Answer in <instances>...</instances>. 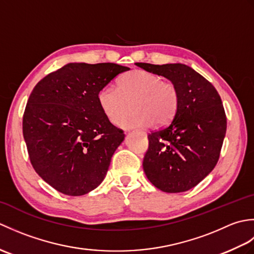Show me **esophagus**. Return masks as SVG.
I'll return each instance as SVG.
<instances>
[{
	"label": "esophagus",
	"mask_w": 254,
	"mask_h": 254,
	"mask_svg": "<svg viewBox=\"0 0 254 254\" xmlns=\"http://www.w3.org/2000/svg\"><path fill=\"white\" fill-rule=\"evenodd\" d=\"M141 134H142V135H143V136H146V135H147V133H146V132H145V131H141Z\"/></svg>",
	"instance_id": "1"
}]
</instances>
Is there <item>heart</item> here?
I'll list each match as a JSON object with an SVG mask.
<instances>
[{
	"instance_id": "1",
	"label": "heart",
	"mask_w": 254,
	"mask_h": 254,
	"mask_svg": "<svg viewBox=\"0 0 254 254\" xmlns=\"http://www.w3.org/2000/svg\"><path fill=\"white\" fill-rule=\"evenodd\" d=\"M97 101L102 113L112 124L119 126L131 110L135 113L123 122V127H147L155 122L158 126L168 123L179 105V91L170 80H163L159 75L133 69L119 79L118 88L105 86L97 94Z\"/></svg>"
}]
</instances>
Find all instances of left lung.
Segmentation results:
<instances>
[{"instance_id":"8db88e82","label":"left lung","mask_w":254,"mask_h":254,"mask_svg":"<svg viewBox=\"0 0 254 254\" xmlns=\"http://www.w3.org/2000/svg\"><path fill=\"white\" fill-rule=\"evenodd\" d=\"M136 65L170 79L179 91L174 118L147 135L145 175L164 192L190 190L214 169L219 158L227 128L220 96L206 78L185 64Z\"/></svg>"}]
</instances>
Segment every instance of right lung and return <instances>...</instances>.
<instances>
[{"label": "right lung", "mask_w": 254, "mask_h": 254, "mask_svg": "<svg viewBox=\"0 0 254 254\" xmlns=\"http://www.w3.org/2000/svg\"><path fill=\"white\" fill-rule=\"evenodd\" d=\"M128 69L116 63H68L32 89L23 135L35 171L57 191L84 195L105 179L124 133L102 113L97 94Z\"/></svg>", "instance_id": "obj_1"}]
</instances>
